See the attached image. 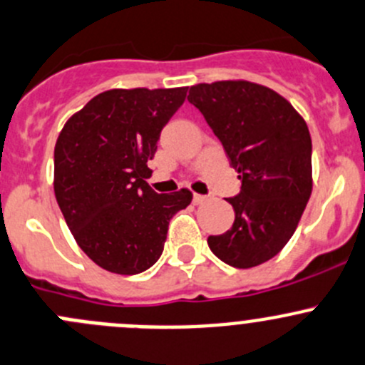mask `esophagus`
I'll list each match as a JSON object with an SVG mask.
<instances>
[{
  "instance_id": "34e87169",
  "label": "esophagus",
  "mask_w": 365,
  "mask_h": 365,
  "mask_svg": "<svg viewBox=\"0 0 365 365\" xmlns=\"http://www.w3.org/2000/svg\"><path fill=\"white\" fill-rule=\"evenodd\" d=\"M205 200H207V197H204V195H198V193H195V195H193V204H195V205L204 204Z\"/></svg>"
}]
</instances>
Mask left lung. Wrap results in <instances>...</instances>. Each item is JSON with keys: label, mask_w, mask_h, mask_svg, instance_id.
I'll list each match as a JSON object with an SVG mask.
<instances>
[{"label": "left lung", "mask_w": 365, "mask_h": 365, "mask_svg": "<svg viewBox=\"0 0 365 365\" xmlns=\"http://www.w3.org/2000/svg\"><path fill=\"white\" fill-rule=\"evenodd\" d=\"M187 101L241 179L240 193L227 198L236 212L232 227L209 236V248L234 268L262 264L286 247L312 193L309 128L280 93L245 79L198 83Z\"/></svg>", "instance_id": "1"}]
</instances>
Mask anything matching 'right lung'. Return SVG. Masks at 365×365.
Returning <instances> with one entry per match:
<instances>
[{"label": "right lung", "instance_id": "right-lung-1", "mask_svg": "<svg viewBox=\"0 0 365 365\" xmlns=\"http://www.w3.org/2000/svg\"><path fill=\"white\" fill-rule=\"evenodd\" d=\"M181 88H113L65 122L55 145V197L83 252L103 269L136 275L163 254L172 216L190 190L156 193L143 181Z\"/></svg>", "mask_w": 365, "mask_h": 365}]
</instances>
